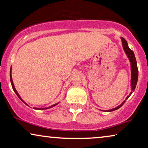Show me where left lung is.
<instances>
[{"mask_svg": "<svg viewBox=\"0 0 148 148\" xmlns=\"http://www.w3.org/2000/svg\"><path fill=\"white\" fill-rule=\"evenodd\" d=\"M121 43H122V46L123 48V50L126 54V55L128 58V59L130 62V65H131V92L130 93V94L127 97L126 99L123 101V102L121 103V104L119 105V106H116V108H112L110 110H104L105 112H112V111L116 110L117 109H119V108H121V106H123V104H124L125 100H127L129 98V96H131V94L134 92L135 87H136L137 83V79H138V69H137V61H136V58H135L134 52H133L132 50H131L130 48H129L128 44L126 40H125V38H123L122 37H121Z\"/></svg>", "mask_w": 148, "mask_h": 148, "instance_id": "left-lung-1", "label": "left lung"}]
</instances>
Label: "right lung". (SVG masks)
Instances as JSON below:
<instances>
[{"label":"right lung","instance_id":"1","mask_svg":"<svg viewBox=\"0 0 148 148\" xmlns=\"http://www.w3.org/2000/svg\"><path fill=\"white\" fill-rule=\"evenodd\" d=\"M11 70H12V66H11V70H10V79H11V86H12V88H13V90H14V92H15V94H17V96L19 97V99L20 100H21L22 102H23L24 104H25L26 105H27V106H28V104H27V103H26L25 101H23V100H22V98H21V96H19V94H18V92H17V91L16 90V89H15V86H14V84H13V79H12V75H11V73H12V71H11ZM58 104H59V102H58V103H56V104H53V105H52V106H48V107H47V108H34L35 109H37V110H46V109H48V108H52V107H54V106H56V105H57Z\"/></svg>","mask_w":148,"mask_h":148}]
</instances>
